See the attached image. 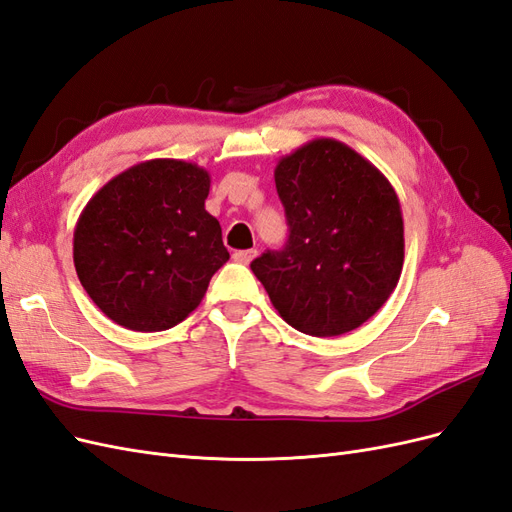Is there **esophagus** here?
Segmentation results:
<instances>
[{
  "label": "esophagus",
  "mask_w": 512,
  "mask_h": 512,
  "mask_svg": "<svg viewBox=\"0 0 512 512\" xmlns=\"http://www.w3.org/2000/svg\"><path fill=\"white\" fill-rule=\"evenodd\" d=\"M254 256H256V250H239L232 254V258H235V262H239V265H250Z\"/></svg>",
  "instance_id": "1"
}]
</instances>
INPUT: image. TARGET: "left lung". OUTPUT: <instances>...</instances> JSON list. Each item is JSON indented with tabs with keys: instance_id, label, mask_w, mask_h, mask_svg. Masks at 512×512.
Segmentation results:
<instances>
[{
	"instance_id": "8db88e82",
	"label": "left lung",
	"mask_w": 512,
	"mask_h": 512,
	"mask_svg": "<svg viewBox=\"0 0 512 512\" xmlns=\"http://www.w3.org/2000/svg\"><path fill=\"white\" fill-rule=\"evenodd\" d=\"M288 241L252 271L290 327L335 337L391 297L404 267V218L391 181L352 147L314 138L275 166Z\"/></svg>"
}]
</instances>
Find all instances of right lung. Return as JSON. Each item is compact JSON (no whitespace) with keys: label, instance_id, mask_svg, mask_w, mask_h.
<instances>
[{"label":"right lung","instance_id":"right-lung-1","mask_svg":"<svg viewBox=\"0 0 512 512\" xmlns=\"http://www.w3.org/2000/svg\"><path fill=\"white\" fill-rule=\"evenodd\" d=\"M211 177L192 162L134 164L100 188L74 228L76 275L102 312L130 331H166L203 301L230 258L205 209Z\"/></svg>","mask_w":512,"mask_h":512}]
</instances>
